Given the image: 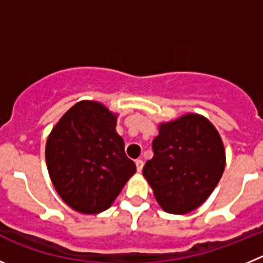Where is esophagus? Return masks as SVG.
Instances as JSON below:
<instances>
[{
    "label": "esophagus",
    "mask_w": 263,
    "mask_h": 263,
    "mask_svg": "<svg viewBox=\"0 0 263 263\" xmlns=\"http://www.w3.org/2000/svg\"><path fill=\"white\" fill-rule=\"evenodd\" d=\"M136 166H137V172H138V173H141L142 169H143V161H142L141 159L136 160Z\"/></svg>",
    "instance_id": "esophagus-1"
}]
</instances>
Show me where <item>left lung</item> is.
Masks as SVG:
<instances>
[{"label": "left lung", "mask_w": 263, "mask_h": 263, "mask_svg": "<svg viewBox=\"0 0 263 263\" xmlns=\"http://www.w3.org/2000/svg\"><path fill=\"white\" fill-rule=\"evenodd\" d=\"M143 177L165 212L186 214L211 196L226 165L221 136L206 117L186 114L159 124Z\"/></svg>", "instance_id": "1"}]
</instances>
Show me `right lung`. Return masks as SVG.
Masks as SVG:
<instances>
[{"mask_svg":"<svg viewBox=\"0 0 263 263\" xmlns=\"http://www.w3.org/2000/svg\"><path fill=\"white\" fill-rule=\"evenodd\" d=\"M117 114L99 102L72 106L49 134L45 148L52 186L69 208L98 214L112 205L136 164L116 132Z\"/></svg>","mask_w":263,"mask_h":263,"instance_id":"add662e5","label":"right lung"}]
</instances>
